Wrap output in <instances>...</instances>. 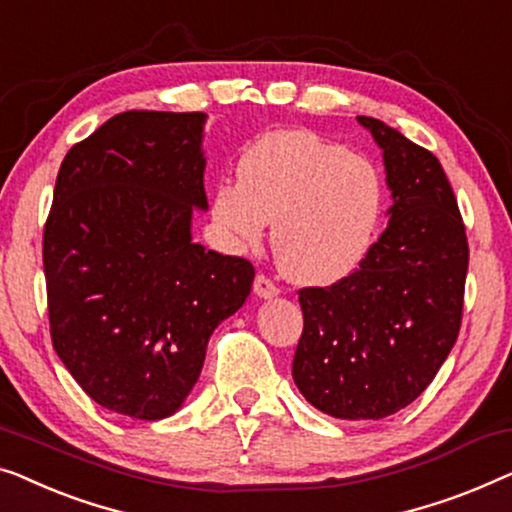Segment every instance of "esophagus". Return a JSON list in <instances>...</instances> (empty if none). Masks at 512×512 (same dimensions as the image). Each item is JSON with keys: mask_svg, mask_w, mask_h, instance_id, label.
<instances>
[{"mask_svg": "<svg viewBox=\"0 0 512 512\" xmlns=\"http://www.w3.org/2000/svg\"><path fill=\"white\" fill-rule=\"evenodd\" d=\"M254 293L258 295V298H263V300H272V298H277V295H279V288L268 277V274H256Z\"/></svg>", "mask_w": 512, "mask_h": 512, "instance_id": "1", "label": "esophagus"}]
</instances>
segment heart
Returning <instances> with one entry per match:
<instances>
[{"label":"heart","mask_w":512,"mask_h":512,"mask_svg":"<svg viewBox=\"0 0 512 512\" xmlns=\"http://www.w3.org/2000/svg\"><path fill=\"white\" fill-rule=\"evenodd\" d=\"M240 184H219L212 217L235 251L272 247L288 279L328 286L365 261L383 214V180L367 157L311 131H274L251 143Z\"/></svg>","instance_id":"heart-1"}]
</instances>
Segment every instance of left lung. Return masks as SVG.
<instances>
[{"instance_id":"8db88e82","label":"left lung","mask_w":512,"mask_h":512,"mask_svg":"<svg viewBox=\"0 0 512 512\" xmlns=\"http://www.w3.org/2000/svg\"><path fill=\"white\" fill-rule=\"evenodd\" d=\"M358 122L383 150L390 221L353 274L298 291L293 381L332 418L381 420L434 381L457 342L469 242L439 159L381 120Z\"/></svg>"}]
</instances>
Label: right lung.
<instances>
[{
	"mask_svg": "<svg viewBox=\"0 0 512 512\" xmlns=\"http://www.w3.org/2000/svg\"><path fill=\"white\" fill-rule=\"evenodd\" d=\"M205 113L129 110L66 152L43 228L53 346L103 409L173 416L214 328L254 284L247 258L191 240Z\"/></svg>",
	"mask_w": 512,
	"mask_h": 512,
	"instance_id": "obj_1",
	"label": "right lung"
}]
</instances>
